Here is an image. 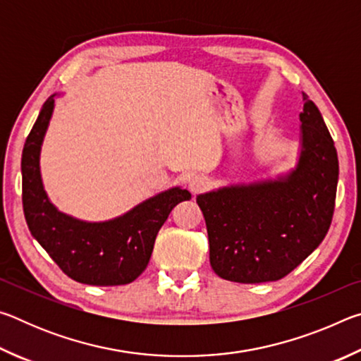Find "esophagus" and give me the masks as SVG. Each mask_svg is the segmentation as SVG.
<instances>
[{"label":"esophagus","instance_id":"1","mask_svg":"<svg viewBox=\"0 0 361 361\" xmlns=\"http://www.w3.org/2000/svg\"><path fill=\"white\" fill-rule=\"evenodd\" d=\"M189 189H191V192H200V191H205L207 188L210 186V180L207 178L205 175H194L189 178V183H188Z\"/></svg>","mask_w":361,"mask_h":361}]
</instances>
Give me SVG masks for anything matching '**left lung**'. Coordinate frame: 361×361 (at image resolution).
Segmentation results:
<instances>
[{"label": "left lung", "mask_w": 361, "mask_h": 361, "mask_svg": "<svg viewBox=\"0 0 361 361\" xmlns=\"http://www.w3.org/2000/svg\"><path fill=\"white\" fill-rule=\"evenodd\" d=\"M302 102V149L286 178L197 195L218 277L276 282L325 239L334 213L338 152L319 108L304 92Z\"/></svg>", "instance_id": "1"}]
</instances>
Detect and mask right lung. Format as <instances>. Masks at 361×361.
I'll return each instance as SVG.
<instances>
[{"instance_id":"add662e5","label":"right lung","mask_w":361,"mask_h":361,"mask_svg":"<svg viewBox=\"0 0 361 361\" xmlns=\"http://www.w3.org/2000/svg\"><path fill=\"white\" fill-rule=\"evenodd\" d=\"M42 105L22 152V204L32 235L70 279L95 286L126 285L148 266L159 229L176 204L191 199L172 188L105 223H85L49 202L39 173V151L54 109Z\"/></svg>"}]
</instances>
